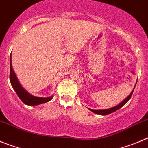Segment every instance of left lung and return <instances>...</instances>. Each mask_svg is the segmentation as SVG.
I'll return each instance as SVG.
<instances>
[{
    "label": "left lung",
    "instance_id": "obj_1",
    "mask_svg": "<svg viewBox=\"0 0 148 148\" xmlns=\"http://www.w3.org/2000/svg\"><path fill=\"white\" fill-rule=\"evenodd\" d=\"M134 90H132V92L130 93V95H129L125 99H124V100L122 101L121 103H119L118 106H115V107H113V108H109V109H106V110H94V109H90V110H91L92 112L95 113V114H99V115H108V114H111V113L114 112V111L117 110L118 109L120 108H122V106H125V104L128 102V100L130 99L131 96H132L133 92H134Z\"/></svg>",
    "mask_w": 148,
    "mask_h": 148
}]
</instances>
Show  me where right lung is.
I'll list each match as a JSON object with an SVG mask.
<instances>
[{"mask_svg": "<svg viewBox=\"0 0 148 148\" xmlns=\"http://www.w3.org/2000/svg\"><path fill=\"white\" fill-rule=\"evenodd\" d=\"M12 57H10V73H9V79H10V82L12 84V86L15 90L16 94H18L20 99H21L23 102L28 106H38L40 104L45 103L52 99L53 96L49 97H38L29 94L27 91L23 88L21 84L18 82L17 77H16L15 74L13 71L12 67Z\"/></svg>", "mask_w": 148, "mask_h": 148, "instance_id": "obj_1", "label": "right lung"}]
</instances>
